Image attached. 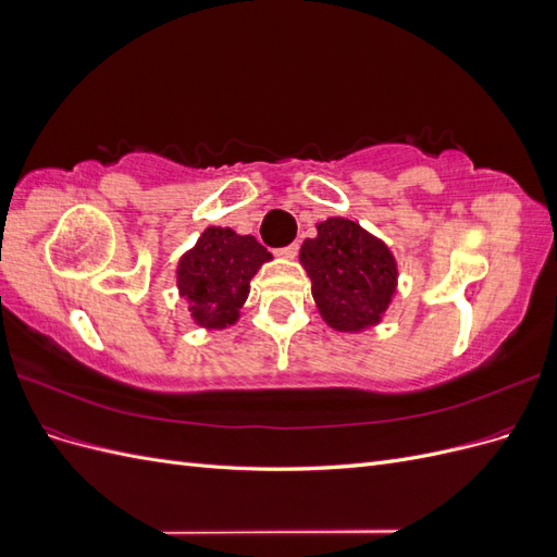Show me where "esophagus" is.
<instances>
[{"mask_svg":"<svg viewBox=\"0 0 557 557\" xmlns=\"http://www.w3.org/2000/svg\"><path fill=\"white\" fill-rule=\"evenodd\" d=\"M297 250H299V246H297V244H290V246H285V248H278L276 256L283 258V260H295Z\"/></svg>","mask_w":557,"mask_h":557,"instance_id":"34e87169","label":"esophagus"}]
</instances>
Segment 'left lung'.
Here are the masks:
<instances>
[{
	"mask_svg": "<svg viewBox=\"0 0 557 557\" xmlns=\"http://www.w3.org/2000/svg\"><path fill=\"white\" fill-rule=\"evenodd\" d=\"M315 237L299 248L311 295L327 327L358 334L381 325L399 290L395 252L350 218L315 223Z\"/></svg>",
	"mask_w": 557,
	"mask_h": 557,
	"instance_id": "8db88e82",
	"label": "left lung"
}]
</instances>
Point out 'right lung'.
Returning <instances> with one entry per match:
<instances>
[{
  "mask_svg": "<svg viewBox=\"0 0 557 557\" xmlns=\"http://www.w3.org/2000/svg\"><path fill=\"white\" fill-rule=\"evenodd\" d=\"M272 260V252L250 234L207 227L176 264L178 297L188 301L193 323L209 332L237 325L252 276Z\"/></svg>",
  "mask_w": 557,
  "mask_h": 557,
  "instance_id": "1",
  "label": "right lung"
}]
</instances>
